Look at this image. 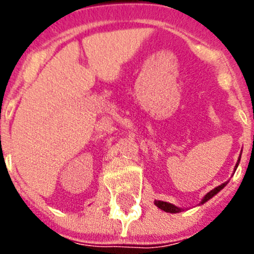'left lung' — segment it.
<instances>
[{
	"label": "left lung",
	"mask_w": 254,
	"mask_h": 254,
	"mask_svg": "<svg viewBox=\"0 0 254 254\" xmlns=\"http://www.w3.org/2000/svg\"><path fill=\"white\" fill-rule=\"evenodd\" d=\"M240 160H241V156H240V158H238L237 165H236V167H235V170H236V168H237L238 163H240ZM225 186H226V183L221 184V186L216 187V188L212 189L211 191H209V193H207L206 195L203 198V200H201V204L205 203V201L209 200L210 198H212V196H214L216 193H219V191L221 190V189L224 188ZM155 204H156V205H157L158 207H160L161 210H163V211H166V212H179V211H181V209H179V207L172 205V204H170V203H166V201H158V200H156Z\"/></svg>",
	"instance_id": "8db88e82"
}]
</instances>
